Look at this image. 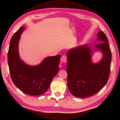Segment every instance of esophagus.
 I'll return each instance as SVG.
<instances>
[{
	"mask_svg": "<svg viewBox=\"0 0 120 120\" xmlns=\"http://www.w3.org/2000/svg\"><path fill=\"white\" fill-rule=\"evenodd\" d=\"M61 61L62 62H64V63L67 62V56H66L65 55H63L62 57H61Z\"/></svg>",
	"mask_w": 120,
	"mask_h": 120,
	"instance_id": "1",
	"label": "esophagus"
}]
</instances>
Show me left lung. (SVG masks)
Listing matches in <instances>:
<instances>
[{
	"instance_id": "8db88e82",
	"label": "left lung",
	"mask_w": 120,
	"mask_h": 120,
	"mask_svg": "<svg viewBox=\"0 0 120 120\" xmlns=\"http://www.w3.org/2000/svg\"><path fill=\"white\" fill-rule=\"evenodd\" d=\"M101 43L94 45L103 52V59L97 64L91 62L90 47L81 46L68 52V85L70 92L78 98L95 94L105 86L110 72L111 52L105 34L98 33Z\"/></svg>"
}]
</instances>
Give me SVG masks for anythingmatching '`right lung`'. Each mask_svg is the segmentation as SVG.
Wrapping results in <instances>:
<instances>
[{
  "label": "right lung",
  "instance_id": "right-lung-1",
  "mask_svg": "<svg viewBox=\"0 0 120 120\" xmlns=\"http://www.w3.org/2000/svg\"><path fill=\"white\" fill-rule=\"evenodd\" d=\"M24 27L13 35L8 53V61L13 82L20 90L30 95H40L49 88L53 78L58 72L61 55L45 58L35 67L27 65L19 58L18 44Z\"/></svg>",
  "mask_w": 120,
  "mask_h": 120
}]
</instances>
